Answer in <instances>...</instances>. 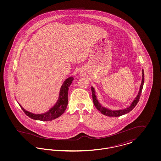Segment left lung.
<instances>
[{
	"label": "left lung",
	"instance_id": "obj_1",
	"mask_svg": "<svg viewBox=\"0 0 161 161\" xmlns=\"http://www.w3.org/2000/svg\"><path fill=\"white\" fill-rule=\"evenodd\" d=\"M144 70H142V82L140 86V89H139V92L138 93V95L136 97V98H135V100L133 101V102L132 103V104H131L130 107L124 109V110H110L108 109H107L104 107H102L100 105V103H98V100H97V97L95 96V91L93 87H91V90H92V98H93V104L95 105V106L97 107V108L101 112V114H103V115H106L108 116H120L123 115H125L126 114H128L129 112H130V111H131L134 107L136 106V104H138V101L140 98V96L141 94V92L142 91V88H143V86H144Z\"/></svg>",
	"mask_w": 161,
	"mask_h": 161
}]
</instances>
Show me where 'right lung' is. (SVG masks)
<instances>
[{"label":"right lung","mask_w":161,"mask_h":161,"mask_svg":"<svg viewBox=\"0 0 161 161\" xmlns=\"http://www.w3.org/2000/svg\"><path fill=\"white\" fill-rule=\"evenodd\" d=\"M73 80V77H69L65 80V81L61 86L59 99L58 100L57 104L54 106V107H53L51 110H49L47 112L44 114L35 115L25 110L20 105V106L23 110L25 114L30 118H31V119L42 121H49L55 119L59 117L60 116H61L66 109L68 104V90L69 86Z\"/></svg>","instance_id":"obj_1"}]
</instances>
